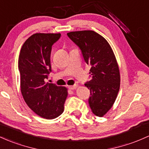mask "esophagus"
I'll return each instance as SVG.
<instances>
[{"instance_id": "34e87169", "label": "esophagus", "mask_w": 149, "mask_h": 149, "mask_svg": "<svg viewBox=\"0 0 149 149\" xmlns=\"http://www.w3.org/2000/svg\"><path fill=\"white\" fill-rule=\"evenodd\" d=\"M68 89H69V90H72V91H73V90L76 89V88H77V86H76V85H73V86H68Z\"/></svg>"}]
</instances>
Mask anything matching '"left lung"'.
I'll return each mask as SVG.
<instances>
[{
    "label": "left lung",
    "instance_id": "8db88e82",
    "mask_svg": "<svg viewBox=\"0 0 149 149\" xmlns=\"http://www.w3.org/2000/svg\"><path fill=\"white\" fill-rule=\"evenodd\" d=\"M67 35L91 66V80L85 83L91 93L88 103L93 114L102 117L114 104L120 86V71L113 51L107 40L94 31L71 32Z\"/></svg>",
    "mask_w": 149,
    "mask_h": 149
}]
</instances>
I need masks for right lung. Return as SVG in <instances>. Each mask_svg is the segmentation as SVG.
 I'll return each instance as SVG.
<instances>
[{"instance_id": "obj_1", "label": "right lung", "mask_w": 149, "mask_h": 149, "mask_svg": "<svg viewBox=\"0 0 149 149\" xmlns=\"http://www.w3.org/2000/svg\"><path fill=\"white\" fill-rule=\"evenodd\" d=\"M61 34L37 33L22 45L18 59L20 87L28 107L37 115L52 120L62 114L67 97L65 87L46 83L52 72V47Z\"/></svg>"}]
</instances>
